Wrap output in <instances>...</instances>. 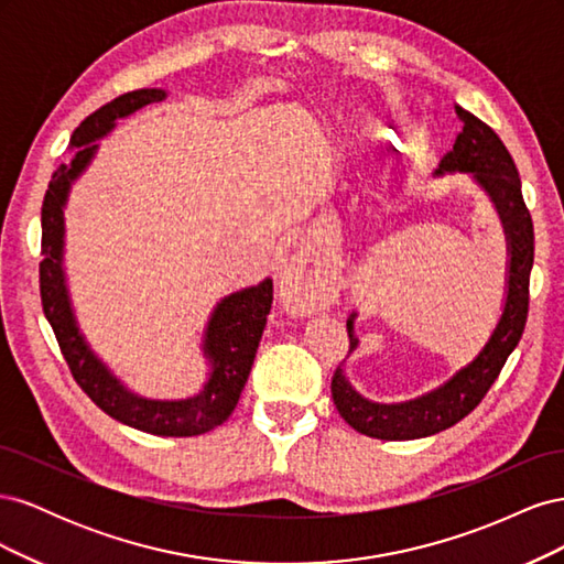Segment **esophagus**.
<instances>
[{
	"label": "esophagus",
	"instance_id": "34e87169",
	"mask_svg": "<svg viewBox=\"0 0 564 564\" xmlns=\"http://www.w3.org/2000/svg\"><path fill=\"white\" fill-rule=\"evenodd\" d=\"M305 278V272L301 270V268H292V270H289L286 272V282L284 284H289V286H292V284H296V282H301ZM315 286H317V278L313 280V278H308V282H305L303 284V296H301V303H305V305H311L313 303V299H315Z\"/></svg>",
	"mask_w": 564,
	"mask_h": 564
}]
</instances>
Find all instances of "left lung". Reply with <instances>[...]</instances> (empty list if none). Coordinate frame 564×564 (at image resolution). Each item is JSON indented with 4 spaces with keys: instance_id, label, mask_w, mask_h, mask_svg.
Listing matches in <instances>:
<instances>
[{
    "instance_id": "left-lung-1",
    "label": "left lung",
    "mask_w": 564,
    "mask_h": 564,
    "mask_svg": "<svg viewBox=\"0 0 564 564\" xmlns=\"http://www.w3.org/2000/svg\"><path fill=\"white\" fill-rule=\"evenodd\" d=\"M464 129L456 135L454 148L440 160L435 174L466 172L473 174L489 197L494 199L503 220L508 237V299L503 315L494 329L489 344L475 360L456 371L454 377L429 395L402 404H377L357 395L346 381L344 369L336 367L332 377V398L338 414L357 433L377 440H416L452 429L454 423L466 419L487 395L491 383L508 360V355L520 344L527 313H529V275L534 265V224L529 214L518 166L506 150L503 141L482 119L473 112L456 108ZM350 350L357 346L352 334V317L346 322Z\"/></svg>"
}]
</instances>
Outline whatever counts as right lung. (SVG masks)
I'll return each instance as SVG.
<instances>
[{"instance_id": "obj_1", "label": "right lung", "mask_w": 564, "mask_h": 564, "mask_svg": "<svg viewBox=\"0 0 564 564\" xmlns=\"http://www.w3.org/2000/svg\"><path fill=\"white\" fill-rule=\"evenodd\" d=\"M164 98L162 89H135L117 96L104 108L91 112L73 131L70 143L77 155L70 164H61L51 174L42 202V251L40 263V296L42 308L56 334L61 352L73 379L87 392L96 406L131 429L166 437L202 435L224 423L240 400V392L249 379L256 348L265 329V317L272 305V280L259 286L230 294L216 305L204 338V352L212 360V377L195 398L178 402H160L135 398L112 373L96 360V355L84 344L77 329L70 299L65 292L61 253H63V204L70 183L87 169L96 152V139L106 135L117 117H127L148 104Z\"/></svg>"}]
</instances>
